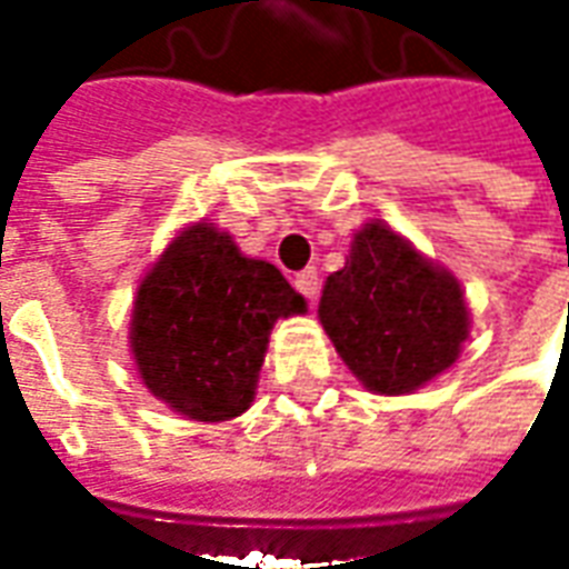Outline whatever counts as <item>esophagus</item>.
<instances>
[{"label":"esophagus","mask_w":569,"mask_h":569,"mask_svg":"<svg viewBox=\"0 0 569 569\" xmlns=\"http://www.w3.org/2000/svg\"><path fill=\"white\" fill-rule=\"evenodd\" d=\"M296 289L308 301H317V296H320V273H317V268H305V271L298 273Z\"/></svg>","instance_id":"1"}]
</instances>
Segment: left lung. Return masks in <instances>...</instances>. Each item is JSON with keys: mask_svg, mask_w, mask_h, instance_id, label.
Masks as SVG:
<instances>
[{"mask_svg": "<svg viewBox=\"0 0 569 569\" xmlns=\"http://www.w3.org/2000/svg\"><path fill=\"white\" fill-rule=\"evenodd\" d=\"M317 313L347 369L381 396L411 393L439 378L469 338L457 277L381 219L353 234L345 268L322 286Z\"/></svg>", "mask_w": 569, "mask_h": 569, "instance_id": "obj_1", "label": "left lung"}]
</instances>
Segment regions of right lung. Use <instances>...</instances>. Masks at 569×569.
I'll use <instances>...</instances> for the list:
<instances>
[{
  "label": "right lung",
  "mask_w": 569,
  "mask_h": 569,
  "mask_svg": "<svg viewBox=\"0 0 569 569\" xmlns=\"http://www.w3.org/2000/svg\"><path fill=\"white\" fill-rule=\"evenodd\" d=\"M305 310L271 261L247 259L228 231L194 222L142 277L130 350L151 396L219 423L252 406L273 322Z\"/></svg>",
  "instance_id": "1"
}]
</instances>
